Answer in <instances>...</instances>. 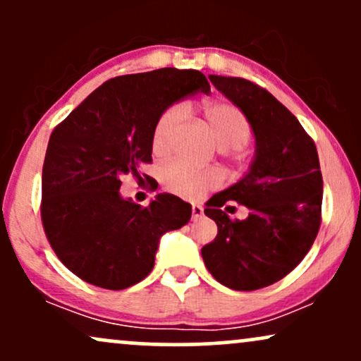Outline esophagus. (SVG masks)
Listing matches in <instances>:
<instances>
[{"label":"esophagus","instance_id":"esophagus-1","mask_svg":"<svg viewBox=\"0 0 361 361\" xmlns=\"http://www.w3.org/2000/svg\"><path fill=\"white\" fill-rule=\"evenodd\" d=\"M202 215H204V207L195 204L192 207V219L193 221H198V219H202Z\"/></svg>","mask_w":361,"mask_h":361}]
</instances>
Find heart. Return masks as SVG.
I'll return each mask as SVG.
<instances>
[{
  "instance_id": "obj_1",
  "label": "heart",
  "mask_w": 361,
  "mask_h": 361,
  "mask_svg": "<svg viewBox=\"0 0 361 361\" xmlns=\"http://www.w3.org/2000/svg\"><path fill=\"white\" fill-rule=\"evenodd\" d=\"M202 111L222 151H238L250 142L252 134L250 120L233 103L209 102ZM183 115L185 109L181 105H171L159 115L152 130V149L157 154L168 151ZM161 181L168 192L197 200L221 185V175L214 169H197L176 161L163 169Z\"/></svg>"
}]
</instances>
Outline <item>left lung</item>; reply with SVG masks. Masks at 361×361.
<instances>
[{
	"label": "left lung",
	"mask_w": 361,
	"mask_h": 361,
	"mask_svg": "<svg viewBox=\"0 0 361 361\" xmlns=\"http://www.w3.org/2000/svg\"><path fill=\"white\" fill-rule=\"evenodd\" d=\"M209 80L250 120L256 149L246 175L207 202L217 235L202 258L219 283L250 292L281 280L309 252L321 226V166L314 140L271 93L243 78ZM231 200L250 210L244 221L221 210Z\"/></svg>",
	"instance_id": "8db88e82"
}]
</instances>
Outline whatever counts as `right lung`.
I'll use <instances>...</instances> for the list:
<instances>
[{
    "mask_svg": "<svg viewBox=\"0 0 361 361\" xmlns=\"http://www.w3.org/2000/svg\"><path fill=\"white\" fill-rule=\"evenodd\" d=\"M209 93L200 71L163 68L100 88L54 128L42 169V224L57 258L81 280L122 290L154 268L161 235L188 224L192 205L169 193L147 207L120 195V178L152 161V130L164 110Z\"/></svg>",
    "mask_w": 361,
    "mask_h": 361,
    "instance_id": "obj_1",
    "label": "right lung"
}]
</instances>
